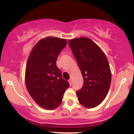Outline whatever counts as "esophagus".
<instances>
[{
    "instance_id": "obj_1",
    "label": "esophagus",
    "mask_w": 134,
    "mask_h": 134,
    "mask_svg": "<svg viewBox=\"0 0 134 134\" xmlns=\"http://www.w3.org/2000/svg\"><path fill=\"white\" fill-rule=\"evenodd\" d=\"M69 84H70V86H72V79H70L69 80Z\"/></svg>"
}]
</instances>
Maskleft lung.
Segmentation results:
<instances>
[{
    "label": "left lung",
    "instance_id": "8db88e82",
    "mask_svg": "<svg viewBox=\"0 0 134 134\" xmlns=\"http://www.w3.org/2000/svg\"><path fill=\"white\" fill-rule=\"evenodd\" d=\"M69 44L84 79L82 88L76 91L78 100L88 108L96 107L107 96L111 84V73L107 57L87 38L70 40Z\"/></svg>",
    "mask_w": 134,
    "mask_h": 134
}]
</instances>
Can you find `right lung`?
<instances>
[{
  "label": "right lung",
  "instance_id": "add662e5",
  "mask_svg": "<svg viewBox=\"0 0 134 134\" xmlns=\"http://www.w3.org/2000/svg\"><path fill=\"white\" fill-rule=\"evenodd\" d=\"M61 38L48 37L35 44L26 68L27 90L35 102L43 108L53 110L61 104L63 95L69 87L56 65L57 59L67 45Z\"/></svg>",
  "mask_w": 134,
  "mask_h": 134
}]
</instances>
